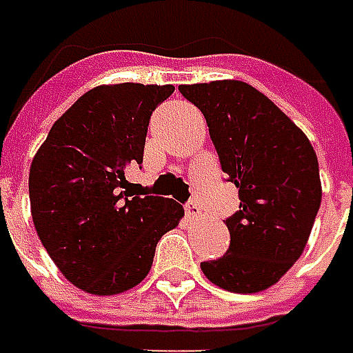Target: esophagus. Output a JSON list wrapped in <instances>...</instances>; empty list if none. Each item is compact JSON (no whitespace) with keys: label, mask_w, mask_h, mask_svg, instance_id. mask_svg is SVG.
Segmentation results:
<instances>
[{"label":"esophagus","mask_w":353,"mask_h":353,"mask_svg":"<svg viewBox=\"0 0 353 353\" xmlns=\"http://www.w3.org/2000/svg\"><path fill=\"white\" fill-rule=\"evenodd\" d=\"M185 210H186V216H188V219H201V216H203V208L199 206V203H196V201H190V203H186Z\"/></svg>","instance_id":"1"}]
</instances>
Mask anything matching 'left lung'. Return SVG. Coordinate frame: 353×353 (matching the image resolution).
I'll return each instance as SVG.
<instances>
[{
  "label": "left lung",
  "mask_w": 353,
  "mask_h": 353,
  "mask_svg": "<svg viewBox=\"0 0 353 353\" xmlns=\"http://www.w3.org/2000/svg\"><path fill=\"white\" fill-rule=\"evenodd\" d=\"M179 91L201 109L222 170L240 196V210L226 219V254L201 262V268L224 290H266L290 270L312 232L322 203L316 150L248 83L212 81Z\"/></svg>",
  "instance_id": "1"
}]
</instances>
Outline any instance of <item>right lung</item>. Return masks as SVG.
Returning <instances> with one entry per match:
<instances>
[{
  "instance_id": "obj_1",
  "label": "right lung",
  "mask_w": 353,
  "mask_h": 353,
  "mask_svg": "<svg viewBox=\"0 0 353 353\" xmlns=\"http://www.w3.org/2000/svg\"><path fill=\"white\" fill-rule=\"evenodd\" d=\"M172 85L119 83L87 91L63 113L29 168L37 236L81 290L113 296L143 282L183 204L139 196L125 179L141 167L152 111Z\"/></svg>"
}]
</instances>
